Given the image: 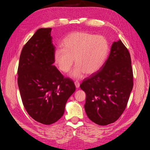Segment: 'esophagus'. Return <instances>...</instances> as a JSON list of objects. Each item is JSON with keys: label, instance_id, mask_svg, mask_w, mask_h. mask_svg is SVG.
<instances>
[{"label": "esophagus", "instance_id": "esophagus-1", "mask_svg": "<svg viewBox=\"0 0 150 150\" xmlns=\"http://www.w3.org/2000/svg\"><path fill=\"white\" fill-rule=\"evenodd\" d=\"M75 87H76V88H80V83L78 82V81H76L75 82Z\"/></svg>", "mask_w": 150, "mask_h": 150}]
</instances>
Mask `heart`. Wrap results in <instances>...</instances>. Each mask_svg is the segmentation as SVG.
<instances>
[{"mask_svg":"<svg viewBox=\"0 0 150 150\" xmlns=\"http://www.w3.org/2000/svg\"><path fill=\"white\" fill-rule=\"evenodd\" d=\"M62 49L53 53L55 64L59 70L67 73L75 61L77 64L71 76L80 78L86 74L97 72L106 59L109 46L106 38L86 31H75L68 35L62 41Z\"/></svg>","mask_w":150,"mask_h":150,"instance_id":"b5f03b06","label":"heart"}]
</instances>
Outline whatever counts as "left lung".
<instances>
[{"label":"left lung","mask_w":150,"mask_h":150,"mask_svg":"<svg viewBox=\"0 0 150 150\" xmlns=\"http://www.w3.org/2000/svg\"><path fill=\"white\" fill-rule=\"evenodd\" d=\"M132 87L130 54L120 39L113 42L102 67L80 84L89 119L101 126L115 122L127 107Z\"/></svg>","instance_id":"left-lung-1"}]
</instances>
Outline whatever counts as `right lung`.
I'll return each mask as SVG.
<instances>
[{"instance_id":"add662e5","label":"right lung","mask_w":150,"mask_h":150,"mask_svg":"<svg viewBox=\"0 0 150 150\" xmlns=\"http://www.w3.org/2000/svg\"><path fill=\"white\" fill-rule=\"evenodd\" d=\"M51 28H39L22 50L18 84L22 103L31 117L51 125L63 115L69 98L75 91L74 81L64 78L54 62Z\"/></svg>"}]
</instances>
